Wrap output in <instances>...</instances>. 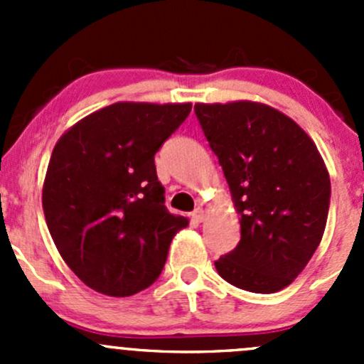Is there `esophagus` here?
<instances>
[{
	"label": "esophagus",
	"mask_w": 364,
	"mask_h": 364,
	"mask_svg": "<svg viewBox=\"0 0 364 364\" xmlns=\"http://www.w3.org/2000/svg\"><path fill=\"white\" fill-rule=\"evenodd\" d=\"M204 216L205 215H204V209L203 208H197L196 211L192 213V220H193V222H203Z\"/></svg>",
	"instance_id": "34e87169"
}]
</instances>
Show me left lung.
Segmentation results:
<instances>
[{"mask_svg":"<svg viewBox=\"0 0 364 364\" xmlns=\"http://www.w3.org/2000/svg\"><path fill=\"white\" fill-rule=\"evenodd\" d=\"M240 213L241 240L215 262L225 282L257 294L292 284L328 220L331 181L306 132L257 102L196 104Z\"/></svg>","mask_w":364,"mask_h":364,"instance_id":"1","label":"left lung"}]
</instances>
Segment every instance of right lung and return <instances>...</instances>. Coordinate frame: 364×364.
<instances>
[{
	"label": "right lung",
	"mask_w": 364,
	"mask_h": 364,
	"mask_svg": "<svg viewBox=\"0 0 364 364\" xmlns=\"http://www.w3.org/2000/svg\"><path fill=\"white\" fill-rule=\"evenodd\" d=\"M192 104L117 102L61 135L43 181V215L58 252L93 291L124 297L160 277L185 216L165 208L155 155Z\"/></svg>",
	"instance_id": "1"
}]
</instances>
